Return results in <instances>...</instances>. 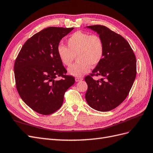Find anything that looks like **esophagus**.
Masks as SVG:
<instances>
[{
	"label": "esophagus",
	"mask_w": 153,
	"mask_h": 153,
	"mask_svg": "<svg viewBox=\"0 0 153 153\" xmlns=\"http://www.w3.org/2000/svg\"><path fill=\"white\" fill-rule=\"evenodd\" d=\"M83 80V78H80V77H77V78H75V81H76V82H80V81H81V80Z\"/></svg>",
	"instance_id": "1"
}]
</instances>
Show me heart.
Wrapping results in <instances>:
<instances>
[{"instance_id":"1","label":"heart","mask_w":153,"mask_h":153,"mask_svg":"<svg viewBox=\"0 0 153 153\" xmlns=\"http://www.w3.org/2000/svg\"><path fill=\"white\" fill-rule=\"evenodd\" d=\"M67 43L68 47L59 45L57 52L66 66H70L76 56L78 61L68 69L69 75L82 76L89 71L91 65L96 66L102 61L104 44L98 36L77 31L68 39Z\"/></svg>"}]
</instances>
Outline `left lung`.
<instances>
[{
  "label": "left lung",
  "mask_w": 153,
  "mask_h": 153,
  "mask_svg": "<svg viewBox=\"0 0 153 153\" xmlns=\"http://www.w3.org/2000/svg\"><path fill=\"white\" fill-rule=\"evenodd\" d=\"M97 32L104 44L102 61L85 80L88 85L85 100L91 108L107 112L116 108L126 99L137 74L135 55L123 36L103 25L86 27ZM101 76L100 81L91 76Z\"/></svg>",
  "instance_id": "obj_1"
}]
</instances>
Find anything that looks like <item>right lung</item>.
<instances>
[{
	"instance_id": "1",
	"label": "right lung",
	"mask_w": 153,
	"mask_h": 153,
	"mask_svg": "<svg viewBox=\"0 0 153 153\" xmlns=\"http://www.w3.org/2000/svg\"><path fill=\"white\" fill-rule=\"evenodd\" d=\"M74 28L50 27L27 40L14 66L16 89L22 100L35 112L49 115L61 107L65 92L75 84L66 75L57 48ZM63 78L57 81L56 78Z\"/></svg>"
}]
</instances>
